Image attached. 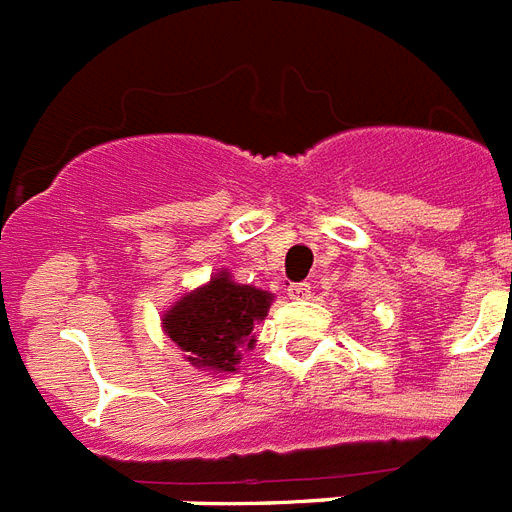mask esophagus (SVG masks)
<instances>
[{
    "mask_svg": "<svg viewBox=\"0 0 512 512\" xmlns=\"http://www.w3.org/2000/svg\"><path fill=\"white\" fill-rule=\"evenodd\" d=\"M286 292H289L292 299H307L310 297V284H305V281H302V284H289Z\"/></svg>",
    "mask_w": 512,
    "mask_h": 512,
    "instance_id": "obj_1",
    "label": "esophagus"
}]
</instances>
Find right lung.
<instances>
[{
	"label": "right lung",
	"instance_id": "1",
	"mask_svg": "<svg viewBox=\"0 0 512 512\" xmlns=\"http://www.w3.org/2000/svg\"><path fill=\"white\" fill-rule=\"evenodd\" d=\"M270 294L234 284L226 273L170 307L165 334L186 352V360L205 371H236L242 352L252 347V328L268 315Z\"/></svg>",
	"mask_w": 512,
	"mask_h": 512
}]
</instances>
